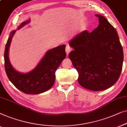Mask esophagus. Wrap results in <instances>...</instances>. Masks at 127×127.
<instances>
[{
  "instance_id": "1",
  "label": "esophagus",
  "mask_w": 127,
  "mask_h": 127,
  "mask_svg": "<svg viewBox=\"0 0 127 127\" xmlns=\"http://www.w3.org/2000/svg\"><path fill=\"white\" fill-rule=\"evenodd\" d=\"M71 51V48L70 46H68V45H67V46H66V48H65V52H66V53H67V56H68V55L69 53Z\"/></svg>"
}]
</instances>
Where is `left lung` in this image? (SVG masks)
Wrapping results in <instances>:
<instances>
[{"label":"left lung","mask_w":127,"mask_h":127,"mask_svg":"<svg viewBox=\"0 0 127 127\" xmlns=\"http://www.w3.org/2000/svg\"><path fill=\"white\" fill-rule=\"evenodd\" d=\"M93 31L81 32L69 41L74 50L68 57L84 88L101 91L112 87L120 76L124 55L115 28L102 15Z\"/></svg>","instance_id":"8db88e82"}]
</instances>
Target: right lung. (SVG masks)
<instances>
[{"label": "right lung", "instance_id": "right-lung-1", "mask_svg": "<svg viewBox=\"0 0 127 127\" xmlns=\"http://www.w3.org/2000/svg\"><path fill=\"white\" fill-rule=\"evenodd\" d=\"M30 19L23 22L17 30H12L7 42L4 51V67L11 82L21 92L28 94H38L51 88L55 81V71L65 58V45L48 50L33 70L22 73L12 67L9 59V49L12 37L17 30L29 24Z\"/></svg>", "mask_w": 127, "mask_h": 127}]
</instances>
